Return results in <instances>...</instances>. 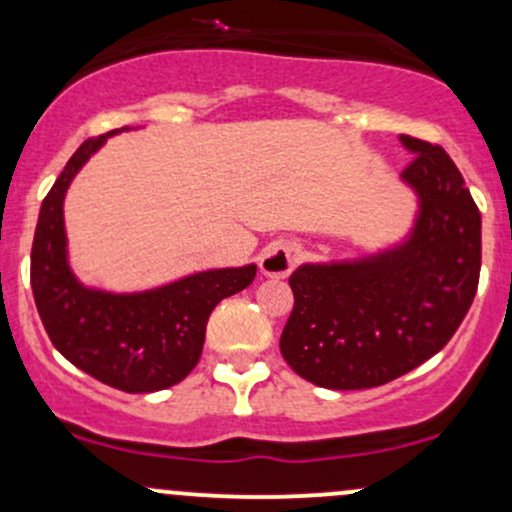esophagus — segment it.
<instances>
[{"mask_svg": "<svg viewBox=\"0 0 512 512\" xmlns=\"http://www.w3.org/2000/svg\"><path fill=\"white\" fill-rule=\"evenodd\" d=\"M300 251L295 244H288V241H276V244L266 246V251L261 254V273L268 278H285L293 273V268L298 266Z\"/></svg>", "mask_w": 512, "mask_h": 512, "instance_id": "obj_1", "label": "esophagus"}]
</instances>
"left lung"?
I'll list each match as a JSON object with an SVG mask.
<instances>
[{
	"instance_id": "8db88e82",
	"label": "left lung",
	"mask_w": 512,
	"mask_h": 512,
	"mask_svg": "<svg viewBox=\"0 0 512 512\" xmlns=\"http://www.w3.org/2000/svg\"><path fill=\"white\" fill-rule=\"evenodd\" d=\"M403 183L417 195L405 241L351 261L302 263L280 354L329 390L376 388L444 349L469 312L481 273V214L442 146L400 136Z\"/></svg>"
}]
</instances>
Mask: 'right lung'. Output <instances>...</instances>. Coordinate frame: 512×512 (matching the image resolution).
<instances>
[{
  "mask_svg": "<svg viewBox=\"0 0 512 512\" xmlns=\"http://www.w3.org/2000/svg\"><path fill=\"white\" fill-rule=\"evenodd\" d=\"M114 129L85 141L43 200L31 249V288L43 327L60 354L107 386L153 393L197 366L217 302L249 288L256 266L212 268L141 293H109L75 278L68 261L65 192Z\"/></svg>",
  "mask_w": 512,
  "mask_h": 512,
  "instance_id": "1",
  "label": "right lung"
}]
</instances>
